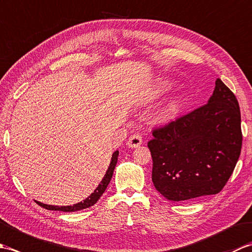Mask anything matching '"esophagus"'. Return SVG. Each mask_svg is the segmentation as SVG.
<instances>
[{
	"label": "esophagus",
	"mask_w": 252,
	"mask_h": 252,
	"mask_svg": "<svg viewBox=\"0 0 252 252\" xmlns=\"http://www.w3.org/2000/svg\"><path fill=\"white\" fill-rule=\"evenodd\" d=\"M143 143V137L141 134H138V133H136V134H133L132 136H130L129 141H127V146L129 147H138L141 146Z\"/></svg>",
	"instance_id": "obj_1"
}]
</instances>
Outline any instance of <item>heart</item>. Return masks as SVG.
<instances>
[{"label":"heart","mask_w":252,"mask_h":252,"mask_svg":"<svg viewBox=\"0 0 252 252\" xmlns=\"http://www.w3.org/2000/svg\"><path fill=\"white\" fill-rule=\"evenodd\" d=\"M172 87V83H171L169 80H158V81L154 85V94L155 95H160ZM179 103L178 101H172V103L167 106V108L164 110V116L165 117H173L174 115L178 114L179 111Z\"/></svg>","instance_id":"heart-1"}]
</instances>
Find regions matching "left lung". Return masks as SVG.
Returning <instances> with one entry per match:
<instances>
[{
	"label": "left lung",
	"instance_id": "1",
	"mask_svg": "<svg viewBox=\"0 0 252 252\" xmlns=\"http://www.w3.org/2000/svg\"><path fill=\"white\" fill-rule=\"evenodd\" d=\"M152 180L167 199L187 201L220 192L242 151L236 96L217 79L208 103L153 131Z\"/></svg>",
	"mask_w": 252,
	"mask_h": 252
}]
</instances>
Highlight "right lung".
Here are the masks:
<instances>
[{
    "label": "right lung",
    "instance_id": "1",
    "mask_svg": "<svg viewBox=\"0 0 252 252\" xmlns=\"http://www.w3.org/2000/svg\"><path fill=\"white\" fill-rule=\"evenodd\" d=\"M118 155H119V152L116 151L114 154H112L111 156V161L109 163V167L106 171V174L104 175L103 180L99 183V185L96 187V189L91 194L87 199H84L81 202H78L76 205L73 206H62V207H58V206H50V205H45V203H42L36 201L39 203V206L43 207L47 210H58V211H63V212H73V211H79V210H82V209L85 208H89L91 206L95 205L97 200L100 198V196L104 194V191L106 190L107 186L110 183V180L112 178V174H114V170L116 168V164L118 161Z\"/></svg>",
    "mask_w": 252,
    "mask_h": 252
}]
</instances>
